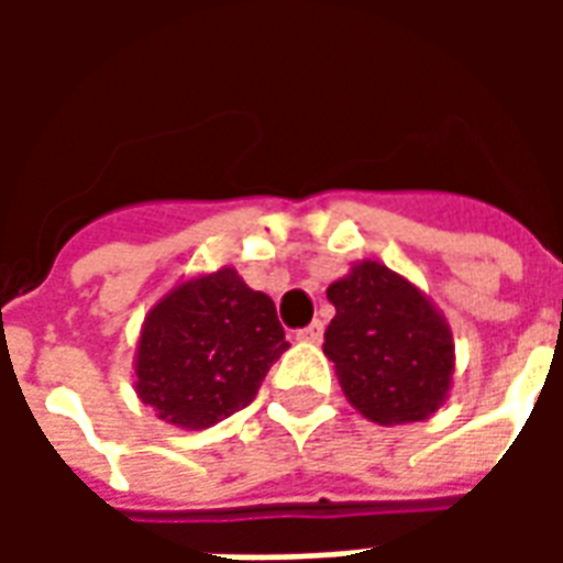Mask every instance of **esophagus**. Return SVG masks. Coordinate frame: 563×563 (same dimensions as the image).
I'll list each match as a JSON object with an SVG mask.
<instances>
[{
    "label": "esophagus",
    "mask_w": 563,
    "mask_h": 563,
    "mask_svg": "<svg viewBox=\"0 0 563 563\" xmlns=\"http://www.w3.org/2000/svg\"><path fill=\"white\" fill-rule=\"evenodd\" d=\"M322 331H325V325H322V322H310V325H307V329H301L298 331V341H305V343H319L322 341Z\"/></svg>",
    "instance_id": "obj_1"
}]
</instances>
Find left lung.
Instances as JSON below:
<instances>
[{
    "mask_svg": "<svg viewBox=\"0 0 563 563\" xmlns=\"http://www.w3.org/2000/svg\"><path fill=\"white\" fill-rule=\"evenodd\" d=\"M334 319L322 353L338 371L346 401L377 424L422 422L452 389L455 343L428 295L386 268L355 262L325 289Z\"/></svg>",
    "mask_w": 563,
    "mask_h": 563,
    "instance_id": "left-lung-1",
    "label": "left lung"
}]
</instances>
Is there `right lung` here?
<instances>
[{
	"label": "right lung",
	"instance_id": "right-lung-1",
	"mask_svg": "<svg viewBox=\"0 0 563 563\" xmlns=\"http://www.w3.org/2000/svg\"><path fill=\"white\" fill-rule=\"evenodd\" d=\"M289 350L277 307L234 268L180 280L150 307L135 346V391L162 422L210 428L256 398Z\"/></svg>",
	"mask_w": 563,
	"mask_h": 563
}]
</instances>
